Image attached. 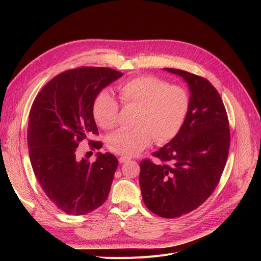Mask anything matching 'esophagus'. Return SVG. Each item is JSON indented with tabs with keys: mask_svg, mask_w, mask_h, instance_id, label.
<instances>
[{
	"mask_svg": "<svg viewBox=\"0 0 261 261\" xmlns=\"http://www.w3.org/2000/svg\"><path fill=\"white\" fill-rule=\"evenodd\" d=\"M130 160V158H127V156H123V155H121L119 159H118V161H119V163H125V162H127V161H129Z\"/></svg>",
	"mask_w": 261,
	"mask_h": 261,
	"instance_id": "esophagus-1",
	"label": "esophagus"
}]
</instances>
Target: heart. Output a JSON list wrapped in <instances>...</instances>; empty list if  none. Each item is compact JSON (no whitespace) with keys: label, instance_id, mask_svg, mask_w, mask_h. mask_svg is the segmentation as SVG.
<instances>
[{"label":"heart","instance_id":"1","mask_svg":"<svg viewBox=\"0 0 261 261\" xmlns=\"http://www.w3.org/2000/svg\"><path fill=\"white\" fill-rule=\"evenodd\" d=\"M123 106H136L134 125L131 129L110 134L107 146L112 152L131 158L142 152L153 139L165 144L181 130L189 108V96L185 89L170 86L155 76H140L123 82L118 87ZM118 102L107 90L96 96L92 113L101 129H112L117 121Z\"/></svg>","mask_w":261,"mask_h":261}]
</instances>
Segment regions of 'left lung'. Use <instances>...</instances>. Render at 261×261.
I'll return each mask as SVG.
<instances>
[{
  "mask_svg": "<svg viewBox=\"0 0 261 261\" xmlns=\"http://www.w3.org/2000/svg\"><path fill=\"white\" fill-rule=\"evenodd\" d=\"M188 85L189 108L181 130L168 144L141 162L140 186L147 208L176 218L198 208L213 194L229 149V125L220 95L208 80L186 71L165 68Z\"/></svg>",
  "mask_w": 261,
  "mask_h": 261,
  "instance_id": "left-lung-1",
  "label": "left lung"
}]
</instances>
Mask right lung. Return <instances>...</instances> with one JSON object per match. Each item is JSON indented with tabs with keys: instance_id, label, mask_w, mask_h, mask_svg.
<instances>
[{
	"instance_id": "obj_1",
	"label": "right lung",
	"mask_w": 261,
	"mask_h": 261,
	"mask_svg": "<svg viewBox=\"0 0 261 261\" xmlns=\"http://www.w3.org/2000/svg\"><path fill=\"white\" fill-rule=\"evenodd\" d=\"M123 74L109 67H78L53 78L36 97L30 113L27 145L37 180L48 199L67 215H86L107 200L118 161L96 153L94 163L77 158L79 143L100 142L92 107L97 94Z\"/></svg>"
}]
</instances>
